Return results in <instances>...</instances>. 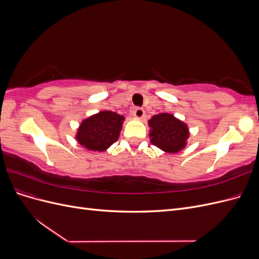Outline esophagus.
Segmentation results:
<instances>
[{
  "label": "esophagus",
  "instance_id": "esophagus-1",
  "mask_svg": "<svg viewBox=\"0 0 259 259\" xmlns=\"http://www.w3.org/2000/svg\"><path fill=\"white\" fill-rule=\"evenodd\" d=\"M145 115V110L143 108L137 107L134 110V116L137 117V119H142V117Z\"/></svg>",
  "mask_w": 259,
  "mask_h": 259
}]
</instances>
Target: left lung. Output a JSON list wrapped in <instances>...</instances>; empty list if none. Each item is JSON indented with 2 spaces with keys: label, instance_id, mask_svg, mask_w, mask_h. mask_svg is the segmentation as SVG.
Listing matches in <instances>:
<instances>
[{
  "label": "left lung",
  "instance_id": "left-lung-1",
  "mask_svg": "<svg viewBox=\"0 0 259 259\" xmlns=\"http://www.w3.org/2000/svg\"><path fill=\"white\" fill-rule=\"evenodd\" d=\"M151 144L165 152L176 153L186 146L189 132L185 123L169 113L153 115L149 120Z\"/></svg>",
  "mask_w": 259,
  "mask_h": 259
}]
</instances>
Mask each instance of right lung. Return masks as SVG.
I'll use <instances>...</instances> for the list:
<instances>
[{"mask_svg": "<svg viewBox=\"0 0 259 259\" xmlns=\"http://www.w3.org/2000/svg\"><path fill=\"white\" fill-rule=\"evenodd\" d=\"M124 117L112 111H101L80 125L76 139L93 151H105L119 138Z\"/></svg>", "mask_w": 259, "mask_h": 259, "instance_id": "obj_1", "label": "right lung"}]
</instances>
